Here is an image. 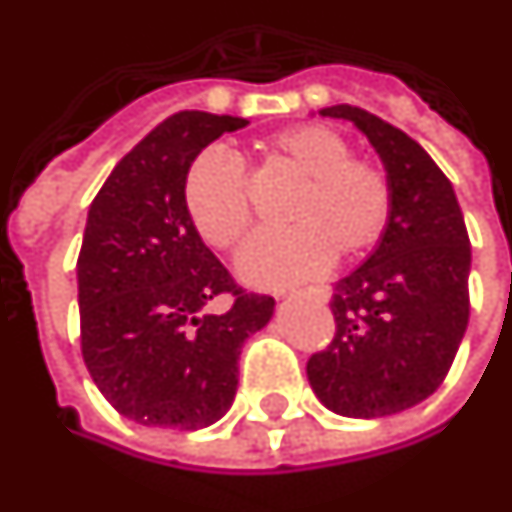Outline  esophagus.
<instances>
[{"label": "esophagus", "instance_id": "obj_1", "mask_svg": "<svg viewBox=\"0 0 512 512\" xmlns=\"http://www.w3.org/2000/svg\"><path fill=\"white\" fill-rule=\"evenodd\" d=\"M305 293H310V296H313V299H318V302H327V299H330V288H327V285H313V288H307Z\"/></svg>", "mask_w": 512, "mask_h": 512}]
</instances>
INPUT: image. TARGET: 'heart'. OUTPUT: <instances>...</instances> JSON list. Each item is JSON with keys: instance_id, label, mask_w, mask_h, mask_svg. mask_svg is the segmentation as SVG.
Segmentation results:
<instances>
[{"instance_id": "heart-1", "label": "heart", "mask_w": 512, "mask_h": 512, "mask_svg": "<svg viewBox=\"0 0 512 512\" xmlns=\"http://www.w3.org/2000/svg\"><path fill=\"white\" fill-rule=\"evenodd\" d=\"M268 163L302 177L285 219L293 227L252 235L235 268L246 285L285 288L327 271L332 255L357 257L377 244L391 221L388 174L355 160L341 132L324 124H296L266 146ZM185 210L210 246L230 249L252 221L241 157L210 146L185 177Z\"/></svg>"}]
</instances>
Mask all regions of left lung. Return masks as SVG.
I'll list each match as a JSON object with an SVG mask.
<instances>
[{
	"label": "left lung",
	"mask_w": 512,
	"mask_h": 512,
	"mask_svg": "<svg viewBox=\"0 0 512 512\" xmlns=\"http://www.w3.org/2000/svg\"><path fill=\"white\" fill-rule=\"evenodd\" d=\"M318 113L352 121L366 135L391 182L393 207L377 249L335 282V338L307 360V380L338 416H391L438 391L463 341L466 221L452 182L407 132L363 107Z\"/></svg>",
	"instance_id": "left-lung-1"
}]
</instances>
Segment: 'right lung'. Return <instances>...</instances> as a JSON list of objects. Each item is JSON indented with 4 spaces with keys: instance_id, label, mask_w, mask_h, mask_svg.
<instances>
[{
    "instance_id": "right-lung-1",
    "label": "right lung",
    "mask_w": 512,
    "mask_h": 512,
    "mask_svg": "<svg viewBox=\"0 0 512 512\" xmlns=\"http://www.w3.org/2000/svg\"><path fill=\"white\" fill-rule=\"evenodd\" d=\"M249 119L180 110L124 155L88 210L77 260L82 360L96 388L144 427L202 430L232 407L238 357L274 316L196 232L185 177L196 155ZM219 292L227 314L204 307Z\"/></svg>"
}]
</instances>
